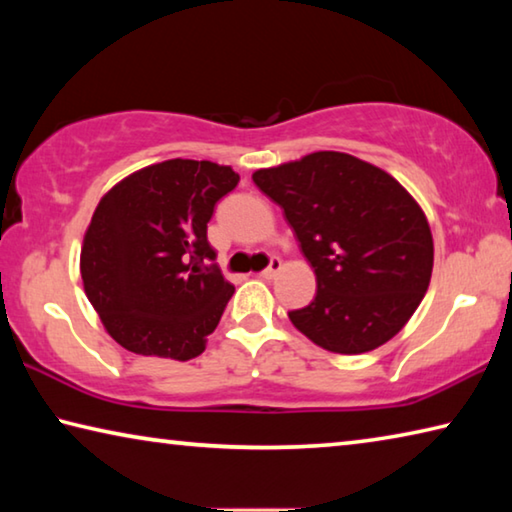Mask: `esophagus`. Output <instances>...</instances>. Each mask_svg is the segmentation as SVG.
Masks as SVG:
<instances>
[{"mask_svg": "<svg viewBox=\"0 0 512 512\" xmlns=\"http://www.w3.org/2000/svg\"><path fill=\"white\" fill-rule=\"evenodd\" d=\"M282 271V259L280 257H271V264H268L259 277H264V280H273V277Z\"/></svg>", "mask_w": 512, "mask_h": 512, "instance_id": "1", "label": "esophagus"}]
</instances>
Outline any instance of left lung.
<instances>
[{
  "instance_id": "obj_1",
  "label": "left lung",
  "mask_w": 512,
  "mask_h": 512,
  "mask_svg": "<svg viewBox=\"0 0 512 512\" xmlns=\"http://www.w3.org/2000/svg\"><path fill=\"white\" fill-rule=\"evenodd\" d=\"M316 273V298L291 323L336 354L370 352L406 325L429 289L427 216L393 176L339 151L259 169Z\"/></svg>"
}]
</instances>
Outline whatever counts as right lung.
I'll use <instances>...</instances> for the list:
<instances>
[{"label":"right lung","mask_w":512,"mask_h":512,"mask_svg":"<svg viewBox=\"0 0 512 512\" xmlns=\"http://www.w3.org/2000/svg\"><path fill=\"white\" fill-rule=\"evenodd\" d=\"M239 173L207 160H167L101 198L81 248L85 296L121 348L189 361L205 350L235 287L207 241L216 203Z\"/></svg>","instance_id":"add662e5"}]
</instances>
